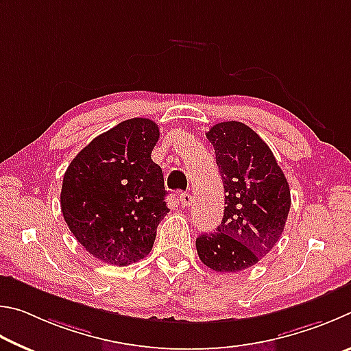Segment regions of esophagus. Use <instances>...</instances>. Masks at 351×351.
Returning a JSON list of instances; mask_svg holds the SVG:
<instances>
[{
  "label": "esophagus",
  "instance_id": "34e87169",
  "mask_svg": "<svg viewBox=\"0 0 351 351\" xmlns=\"http://www.w3.org/2000/svg\"><path fill=\"white\" fill-rule=\"evenodd\" d=\"M180 204H182V206H185V208L191 206L193 205V195L189 193L180 194Z\"/></svg>",
  "mask_w": 351,
  "mask_h": 351
}]
</instances>
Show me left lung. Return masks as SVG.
<instances>
[{"instance_id": "left-lung-1", "label": "left lung", "mask_w": 351, "mask_h": 351, "mask_svg": "<svg viewBox=\"0 0 351 351\" xmlns=\"http://www.w3.org/2000/svg\"><path fill=\"white\" fill-rule=\"evenodd\" d=\"M206 137L222 176L225 211L222 223L200 234L195 248L214 271H242L278 243L291 206L290 186L271 149L250 126L217 123Z\"/></svg>"}]
</instances>
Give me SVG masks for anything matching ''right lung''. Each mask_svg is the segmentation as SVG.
<instances>
[{
  "instance_id": "1",
  "label": "right lung",
  "mask_w": 351,
  "mask_h": 351,
  "mask_svg": "<svg viewBox=\"0 0 351 351\" xmlns=\"http://www.w3.org/2000/svg\"><path fill=\"white\" fill-rule=\"evenodd\" d=\"M158 135L149 119L125 120L83 147L64 172L63 217L98 261L125 267L151 253L169 213L162 168L151 158Z\"/></svg>"
}]
</instances>
